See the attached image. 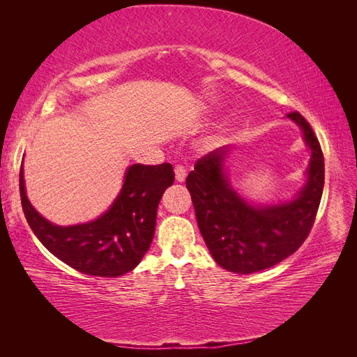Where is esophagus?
<instances>
[{
	"mask_svg": "<svg viewBox=\"0 0 357 357\" xmlns=\"http://www.w3.org/2000/svg\"><path fill=\"white\" fill-rule=\"evenodd\" d=\"M174 176H176L178 183H184L185 176H187V169L183 164H178L176 167H174Z\"/></svg>",
	"mask_w": 357,
	"mask_h": 357,
	"instance_id": "1",
	"label": "esophagus"
}]
</instances>
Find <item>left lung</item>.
I'll list each match as a JSON object with an SVG mask.
<instances>
[{
	"instance_id": "1",
	"label": "left lung",
	"mask_w": 357,
	"mask_h": 357,
	"mask_svg": "<svg viewBox=\"0 0 357 357\" xmlns=\"http://www.w3.org/2000/svg\"><path fill=\"white\" fill-rule=\"evenodd\" d=\"M287 116L302 128L312 149L307 185L296 199L257 208L242 201L224 176L227 147L199 158L187 176L202 238L213 259L229 271L248 275L270 268L293 255L312 231L324 190V153L308 121L299 112Z\"/></svg>"
}]
</instances>
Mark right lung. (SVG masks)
I'll return each mask as SVG.
<instances>
[{
	"label": "right lung",
	"instance_id": "add662e5",
	"mask_svg": "<svg viewBox=\"0 0 357 357\" xmlns=\"http://www.w3.org/2000/svg\"><path fill=\"white\" fill-rule=\"evenodd\" d=\"M174 181L169 162L133 164L127 169L123 190L96 221L58 227L30 206L20 170L21 206L30 229L41 244L72 268L92 276L116 278L133 270L150 248L158 204Z\"/></svg>",
	"mask_w": 357,
	"mask_h": 357
}]
</instances>
